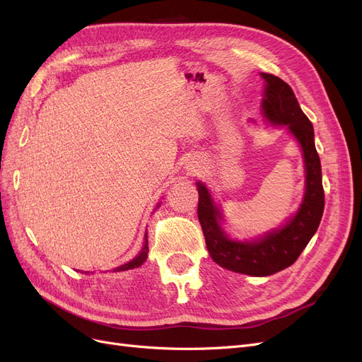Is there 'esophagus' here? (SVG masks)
I'll use <instances>...</instances> for the list:
<instances>
[{"mask_svg":"<svg viewBox=\"0 0 362 362\" xmlns=\"http://www.w3.org/2000/svg\"><path fill=\"white\" fill-rule=\"evenodd\" d=\"M187 169H189V173L193 175L199 170V166H196V164H190V168H187Z\"/></svg>","mask_w":362,"mask_h":362,"instance_id":"obj_1","label":"esophagus"}]
</instances>
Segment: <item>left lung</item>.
Segmentation results:
<instances>
[{
    "mask_svg": "<svg viewBox=\"0 0 362 362\" xmlns=\"http://www.w3.org/2000/svg\"><path fill=\"white\" fill-rule=\"evenodd\" d=\"M261 115L272 127H286L302 151L305 190L298 211L270 231L249 237H231L223 225L226 218L211 190L196 182L199 193L198 217L206 249L218 266L249 276H269L290 267L299 258L320 225L325 193L320 158L314 145V128L296 100L291 87L272 74L261 72Z\"/></svg>",
    "mask_w": 362,
    "mask_h": 362,
    "instance_id": "obj_1",
    "label": "left lung"
}]
</instances>
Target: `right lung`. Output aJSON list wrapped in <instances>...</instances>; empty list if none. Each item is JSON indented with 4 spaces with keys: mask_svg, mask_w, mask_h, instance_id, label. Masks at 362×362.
<instances>
[{
    "mask_svg": "<svg viewBox=\"0 0 362 362\" xmlns=\"http://www.w3.org/2000/svg\"><path fill=\"white\" fill-rule=\"evenodd\" d=\"M158 206H160V204H158L156 208H158ZM148 252H149V249H148V233H145V242H144V246H141V250L139 252V254H137L133 259H131V261L125 262V264L113 269V272H125V270H131V269L140 267V266L144 264V262L146 261Z\"/></svg>",
    "mask_w": 362,
    "mask_h": 362,
    "instance_id": "add662e5",
    "label": "right lung"
}]
</instances>
